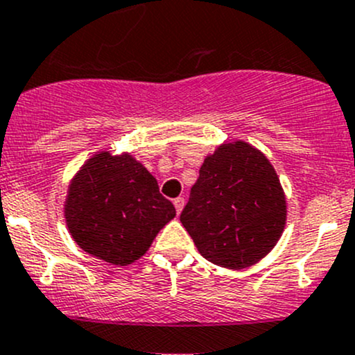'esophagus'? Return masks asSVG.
Returning <instances> with one entry per match:
<instances>
[{
	"instance_id": "1",
	"label": "esophagus",
	"mask_w": 355,
	"mask_h": 355,
	"mask_svg": "<svg viewBox=\"0 0 355 355\" xmlns=\"http://www.w3.org/2000/svg\"><path fill=\"white\" fill-rule=\"evenodd\" d=\"M174 207H176V211L179 214V211L182 210V207H184V198H182V196H178V198H174Z\"/></svg>"
}]
</instances>
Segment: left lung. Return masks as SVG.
<instances>
[{
	"label": "left lung",
	"instance_id": "obj_1",
	"mask_svg": "<svg viewBox=\"0 0 355 355\" xmlns=\"http://www.w3.org/2000/svg\"><path fill=\"white\" fill-rule=\"evenodd\" d=\"M179 218L203 258L241 270L266 257L280 239L286 195L261 152L231 141L205 159Z\"/></svg>",
	"mask_w": 355,
	"mask_h": 355
}]
</instances>
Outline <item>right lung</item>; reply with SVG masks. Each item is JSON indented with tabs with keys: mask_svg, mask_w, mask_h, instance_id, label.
Masks as SVG:
<instances>
[{
	"mask_svg": "<svg viewBox=\"0 0 355 355\" xmlns=\"http://www.w3.org/2000/svg\"><path fill=\"white\" fill-rule=\"evenodd\" d=\"M176 208L157 179L130 153L98 152L71 179L64 218L75 243L92 257L130 265L144 257Z\"/></svg>",
	"mask_w": 355,
	"mask_h": 355,
	"instance_id": "right-lung-1",
	"label": "right lung"
}]
</instances>
